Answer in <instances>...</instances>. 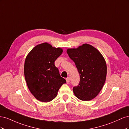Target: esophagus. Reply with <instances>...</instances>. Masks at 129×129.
<instances>
[{
	"instance_id": "esophagus-1",
	"label": "esophagus",
	"mask_w": 129,
	"mask_h": 129,
	"mask_svg": "<svg viewBox=\"0 0 129 129\" xmlns=\"http://www.w3.org/2000/svg\"><path fill=\"white\" fill-rule=\"evenodd\" d=\"M66 81H67V83H69V81H70V78L69 77H67L66 78Z\"/></svg>"
}]
</instances>
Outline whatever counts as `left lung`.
<instances>
[{"label":"left lung","mask_w":129,"mask_h":129,"mask_svg":"<svg viewBox=\"0 0 129 129\" xmlns=\"http://www.w3.org/2000/svg\"><path fill=\"white\" fill-rule=\"evenodd\" d=\"M67 53L80 75L79 84L73 88L74 95L82 101L93 99L106 80L107 67L104 57L94 47L87 44L76 48H68Z\"/></svg>","instance_id":"1"}]
</instances>
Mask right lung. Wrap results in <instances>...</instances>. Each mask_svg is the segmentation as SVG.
I'll return each instance as SVG.
<instances>
[{
  "label": "right lung",
  "instance_id": "add662e5",
  "mask_svg": "<svg viewBox=\"0 0 129 129\" xmlns=\"http://www.w3.org/2000/svg\"><path fill=\"white\" fill-rule=\"evenodd\" d=\"M62 52V48L45 42L35 46L26 57L24 75L27 87L41 102H48L55 99L61 85L66 83L54 64Z\"/></svg>",
  "mask_w": 129,
  "mask_h": 129
}]
</instances>
